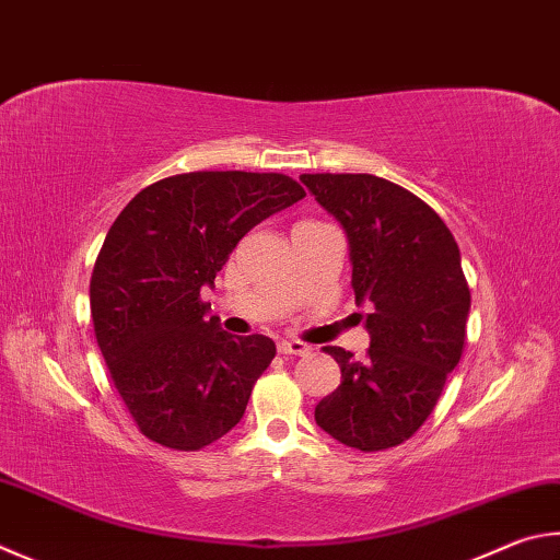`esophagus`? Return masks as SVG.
I'll return each instance as SVG.
<instances>
[{
  "instance_id": "34e87169",
  "label": "esophagus",
  "mask_w": 560,
  "mask_h": 560,
  "mask_svg": "<svg viewBox=\"0 0 560 560\" xmlns=\"http://www.w3.org/2000/svg\"><path fill=\"white\" fill-rule=\"evenodd\" d=\"M311 348L308 345H303L301 340H281L279 342V352L281 354H306Z\"/></svg>"
}]
</instances>
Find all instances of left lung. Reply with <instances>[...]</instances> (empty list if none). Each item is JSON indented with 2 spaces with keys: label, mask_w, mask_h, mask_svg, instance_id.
I'll return each instance as SVG.
<instances>
[{
  "label": "left lung",
  "mask_w": 560,
  "mask_h": 560,
  "mask_svg": "<svg viewBox=\"0 0 560 560\" xmlns=\"http://www.w3.org/2000/svg\"><path fill=\"white\" fill-rule=\"evenodd\" d=\"M301 183L348 235L354 303L374 306L368 358L323 348L342 380L315 406V423L350 448H394L429 419L460 362L470 313L460 249L439 212L392 180L303 174Z\"/></svg>",
  "instance_id": "1"
}]
</instances>
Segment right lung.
Returning <instances> with one entry per match:
<instances>
[{"mask_svg":"<svg viewBox=\"0 0 560 560\" xmlns=\"http://www.w3.org/2000/svg\"><path fill=\"white\" fill-rule=\"evenodd\" d=\"M303 196L283 174L192 171L151 183L109 228L90 313L109 377L149 441L200 451L245 416L277 345L222 330L200 289L254 225Z\"/></svg>","mask_w":560,"mask_h":560,"instance_id":"right-lung-1","label":"right lung"}]
</instances>
